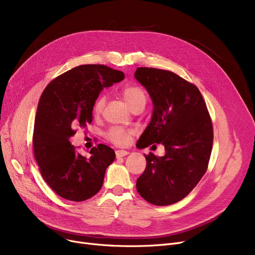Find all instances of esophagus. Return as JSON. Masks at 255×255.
I'll use <instances>...</instances> for the list:
<instances>
[{
    "mask_svg": "<svg viewBox=\"0 0 255 255\" xmlns=\"http://www.w3.org/2000/svg\"><path fill=\"white\" fill-rule=\"evenodd\" d=\"M128 154H129V152H128V151H125V150H117V151H116L117 158H121V157L127 156Z\"/></svg>",
    "mask_w": 255,
    "mask_h": 255,
    "instance_id": "34e87169",
    "label": "esophagus"
}]
</instances>
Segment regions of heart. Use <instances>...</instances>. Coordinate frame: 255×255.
<instances>
[{
	"label": "heart",
	"mask_w": 255,
	"mask_h": 255,
	"mask_svg": "<svg viewBox=\"0 0 255 255\" xmlns=\"http://www.w3.org/2000/svg\"><path fill=\"white\" fill-rule=\"evenodd\" d=\"M122 96L127 103V105L132 110L133 107H135L138 104H144L146 102V97L144 92L136 86H126L122 89ZM105 105V97L99 96L95 103H94L93 111L95 115L101 114L103 111V107ZM132 136V131L129 129H126L124 127L115 126L112 127L106 133V137L111 142H113L116 145H126Z\"/></svg>",
	"instance_id": "obj_1"
}]
</instances>
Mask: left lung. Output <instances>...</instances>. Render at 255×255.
<instances>
[{
    "label": "left lung",
    "mask_w": 255,
    "mask_h": 255,
    "mask_svg": "<svg viewBox=\"0 0 255 255\" xmlns=\"http://www.w3.org/2000/svg\"><path fill=\"white\" fill-rule=\"evenodd\" d=\"M135 78L153 101L152 120L137 144L162 143L163 157L144 155L146 166L136 181L140 196L155 206H169L188 195L208 169L213 125L197 87L168 70L139 67Z\"/></svg>",
    "instance_id": "1"
}]
</instances>
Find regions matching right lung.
Wrapping results in <instances>:
<instances>
[{
  "mask_svg": "<svg viewBox=\"0 0 255 255\" xmlns=\"http://www.w3.org/2000/svg\"><path fill=\"white\" fill-rule=\"evenodd\" d=\"M125 77L104 65H80L46 86L40 97L33 132V150L40 173L61 197L83 202L101 189L115 151L99 143L91 157L80 154L69 138L92 123L93 107L103 88Z\"/></svg>",
  "mask_w": 255,
  "mask_h": 255,
  "instance_id": "obj_1",
  "label": "right lung"
}]
</instances>
